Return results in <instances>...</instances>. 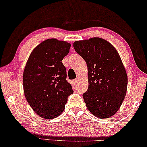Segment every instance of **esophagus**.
I'll return each instance as SVG.
<instances>
[{
  "instance_id": "34e87169",
  "label": "esophagus",
  "mask_w": 147,
  "mask_h": 147,
  "mask_svg": "<svg viewBox=\"0 0 147 147\" xmlns=\"http://www.w3.org/2000/svg\"><path fill=\"white\" fill-rule=\"evenodd\" d=\"M79 77H77V78H76L75 79V84H77L79 82Z\"/></svg>"
}]
</instances>
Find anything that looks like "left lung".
I'll return each mask as SVG.
<instances>
[{
    "label": "left lung",
    "mask_w": 147,
    "mask_h": 147,
    "mask_svg": "<svg viewBox=\"0 0 147 147\" xmlns=\"http://www.w3.org/2000/svg\"><path fill=\"white\" fill-rule=\"evenodd\" d=\"M73 47L87 64L88 88L83 97L88 110L100 119L114 115L124 101L128 84L117 50L99 37L75 41Z\"/></svg>",
    "instance_id": "8db88e82"
}]
</instances>
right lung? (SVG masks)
<instances>
[{"instance_id": "1", "label": "right lung", "mask_w": 147, "mask_h": 147, "mask_svg": "<svg viewBox=\"0 0 147 147\" xmlns=\"http://www.w3.org/2000/svg\"><path fill=\"white\" fill-rule=\"evenodd\" d=\"M70 48L67 41L48 38L34 49L25 65L23 75L25 99L33 111L45 119L60 115L68 97L73 92L61 62Z\"/></svg>"}]
</instances>
